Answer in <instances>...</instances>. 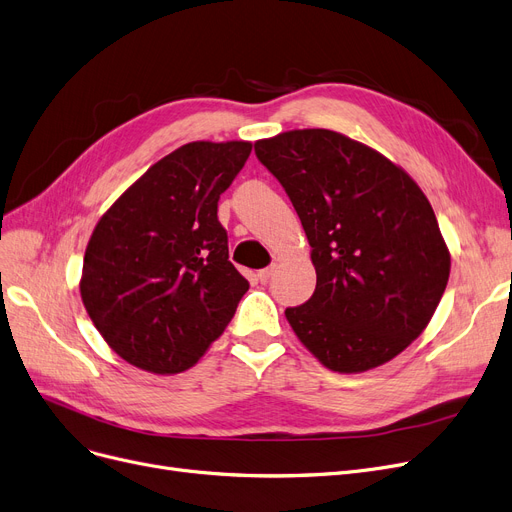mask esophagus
<instances>
[{
  "label": "esophagus",
  "instance_id": "1",
  "mask_svg": "<svg viewBox=\"0 0 512 512\" xmlns=\"http://www.w3.org/2000/svg\"><path fill=\"white\" fill-rule=\"evenodd\" d=\"M274 272H276V265H270V268L259 270V272H257V278H259L261 284H265V282H270V278L274 276Z\"/></svg>",
  "mask_w": 512,
  "mask_h": 512
}]
</instances>
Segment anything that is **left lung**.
I'll return each mask as SVG.
<instances>
[{
    "mask_svg": "<svg viewBox=\"0 0 512 512\" xmlns=\"http://www.w3.org/2000/svg\"><path fill=\"white\" fill-rule=\"evenodd\" d=\"M286 190L316 268V291L284 316L330 370L355 374L402 353L431 322L450 251L427 196L381 152L330 129L255 142Z\"/></svg>",
    "mask_w": 512,
    "mask_h": 512,
    "instance_id": "left-lung-1",
    "label": "left lung"
}]
</instances>
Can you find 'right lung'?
I'll use <instances>...</instances> for the list:
<instances>
[{"instance_id":"add662e5","label":"right lung","mask_w":512,"mask_h":512,"mask_svg":"<svg viewBox=\"0 0 512 512\" xmlns=\"http://www.w3.org/2000/svg\"><path fill=\"white\" fill-rule=\"evenodd\" d=\"M253 144L190 142L154 163L96 224L81 299L108 347L152 374L192 368L226 330L249 282L228 259L219 194Z\"/></svg>"}]
</instances>
